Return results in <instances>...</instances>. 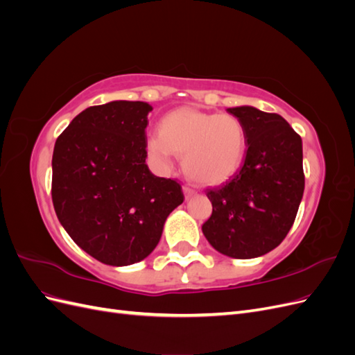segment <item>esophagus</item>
Returning a JSON list of instances; mask_svg holds the SVG:
<instances>
[{
  "instance_id": "1",
  "label": "esophagus",
  "mask_w": 355,
  "mask_h": 355,
  "mask_svg": "<svg viewBox=\"0 0 355 355\" xmlns=\"http://www.w3.org/2000/svg\"><path fill=\"white\" fill-rule=\"evenodd\" d=\"M184 191H185V196H187V198H189L191 196H194V194H196V189L192 188V187H189V185H185V187H184Z\"/></svg>"
}]
</instances>
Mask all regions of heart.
Listing matches in <instances>:
<instances>
[{"label":"heart","mask_w":355,"mask_h":355,"mask_svg":"<svg viewBox=\"0 0 355 355\" xmlns=\"http://www.w3.org/2000/svg\"><path fill=\"white\" fill-rule=\"evenodd\" d=\"M157 163L168 166L175 154L189 179L202 185H220L243 167L247 132L240 118L180 108L161 118L159 132L146 141Z\"/></svg>","instance_id":"obj_1"}]
</instances>
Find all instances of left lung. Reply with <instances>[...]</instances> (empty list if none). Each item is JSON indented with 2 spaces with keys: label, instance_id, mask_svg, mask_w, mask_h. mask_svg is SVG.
I'll list each match as a JSON object with an SVG mask.
<instances>
[{
  "label": "left lung",
  "instance_id": "left-lung-1",
  "mask_svg": "<svg viewBox=\"0 0 355 355\" xmlns=\"http://www.w3.org/2000/svg\"><path fill=\"white\" fill-rule=\"evenodd\" d=\"M228 112L245 127L247 154L237 175L206 191L213 211L201 230L219 253L252 259L275 249L295 222L305 188L302 139L278 114Z\"/></svg>",
  "mask_w": 355,
  "mask_h": 355
}]
</instances>
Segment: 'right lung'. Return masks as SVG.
<instances>
[{"instance_id": "right-lung-1", "label": "right lung", "mask_w": 355, "mask_h": 355, "mask_svg": "<svg viewBox=\"0 0 355 355\" xmlns=\"http://www.w3.org/2000/svg\"><path fill=\"white\" fill-rule=\"evenodd\" d=\"M149 111L146 102L90 106L62 132L53 151L58 219L75 244L106 265L145 259L185 198L180 184L157 178L145 163Z\"/></svg>"}]
</instances>
